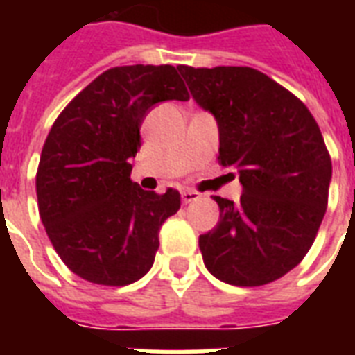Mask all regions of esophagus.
Instances as JSON below:
<instances>
[{
    "instance_id": "34e87169",
    "label": "esophagus",
    "mask_w": 355,
    "mask_h": 355,
    "mask_svg": "<svg viewBox=\"0 0 355 355\" xmlns=\"http://www.w3.org/2000/svg\"><path fill=\"white\" fill-rule=\"evenodd\" d=\"M200 195L197 191H191V189H184L182 191V202L184 205H188V202H193V200L199 199Z\"/></svg>"
}]
</instances>
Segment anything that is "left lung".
I'll list each match as a JSON object with an SVG mask.
<instances>
[{"instance_id": "left-lung-1", "label": "left lung", "mask_w": 355, "mask_h": 355, "mask_svg": "<svg viewBox=\"0 0 355 355\" xmlns=\"http://www.w3.org/2000/svg\"><path fill=\"white\" fill-rule=\"evenodd\" d=\"M189 94L219 128V160L239 175V202L214 197L219 223L199 237L206 269L252 287L295 269L328 205L331 160L306 105L243 66H178Z\"/></svg>"}]
</instances>
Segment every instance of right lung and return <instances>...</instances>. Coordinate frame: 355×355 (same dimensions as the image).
Returning a JSON list of instances; mask_svg holds the SVG:
<instances>
[{"label":"right lung","instance_id":"obj_1","mask_svg":"<svg viewBox=\"0 0 355 355\" xmlns=\"http://www.w3.org/2000/svg\"><path fill=\"white\" fill-rule=\"evenodd\" d=\"M188 101L173 66H121L86 86L57 121L36 173L40 219L75 275L127 286L149 272L158 234L180 208V193L145 191L128 160L141 147L139 127L162 101Z\"/></svg>","mask_w":355,"mask_h":355}]
</instances>
